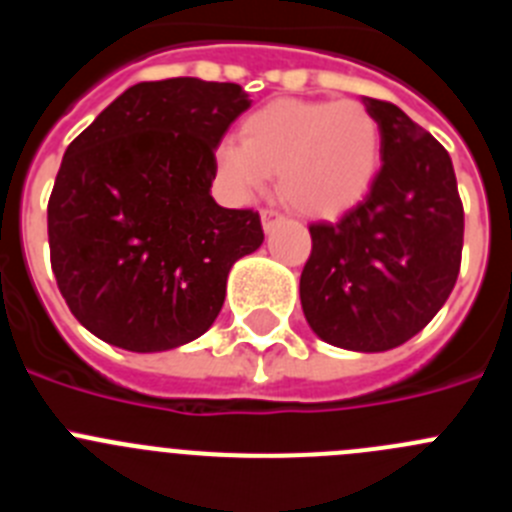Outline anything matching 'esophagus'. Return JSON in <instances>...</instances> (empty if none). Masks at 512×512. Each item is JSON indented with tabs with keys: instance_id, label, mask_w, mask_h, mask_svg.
I'll return each mask as SVG.
<instances>
[{
	"instance_id": "1",
	"label": "esophagus",
	"mask_w": 512,
	"mask_h": 512,
	"mask_svg": "<svg viewBox=\"0 0 512 512\" xmlns=\"http://www.w3.org/2000/svg\"><path fill=\"white\" fill-rule=\"evenodd\" d=\"M279 220H281V215L276 213V210H261V228H264L266 233H269L271 228L279 223Z\"/></svg>"
}]
</instances>
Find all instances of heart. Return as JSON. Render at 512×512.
Segmentation results:
<instances>
[{
	"label": "heart",
	"mask_w": 512,
	"mask_h": 512,
	"mask_svg": "<svg viewBox=\"0 0 512 512\" xmlns=\"http://www.w3.org/2000/svg\"><path fill=\"white\" fill-rule=\"evenodd\" d=\"M381 164V124L358 101L266 103L238 129V144L215 149L220 185L256 198L276 172L281 200L312 218L353 208Z\"/></svg>",
	"instance_id": "b5f03b06"
}]
</instances>
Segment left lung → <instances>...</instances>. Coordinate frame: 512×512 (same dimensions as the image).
<instances>
[{"label":"left lung","instance_id":"left-lung-1","mask_svg":"<svg viewBox=\"0 0 512 512\" xmlns=\"http://www.w3.org/2000/svg\"><path fill=\"white\" fill-rule=\"evenodd\" d=\"M381 124V170L337 223H312L299 279L307 325L353 353H383L424 330L459 274L464 213L447 149L398 106L363 96Z\"/></svg>","mask_w":512,"mask_h":512}]
</instances>
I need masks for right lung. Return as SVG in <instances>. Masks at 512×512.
<instances>
[{"instance_id":"add662e5","label":"right lung","mask_w":512,"mask_h":512,"mask_svg":"<svg viewBox=\"0 0 512 512\" xmlns=\"http://www.w3.org/2000/svg\"><path fill=\"white\" fill-rule=\"evenodd\" d=\"M248 106L236 83H137L65 149L48 203L50 264L98 340L164 353L210 330L233 264L264 243L259 213L210 195L215 149Z\"/></svg>"}]
</instances>
